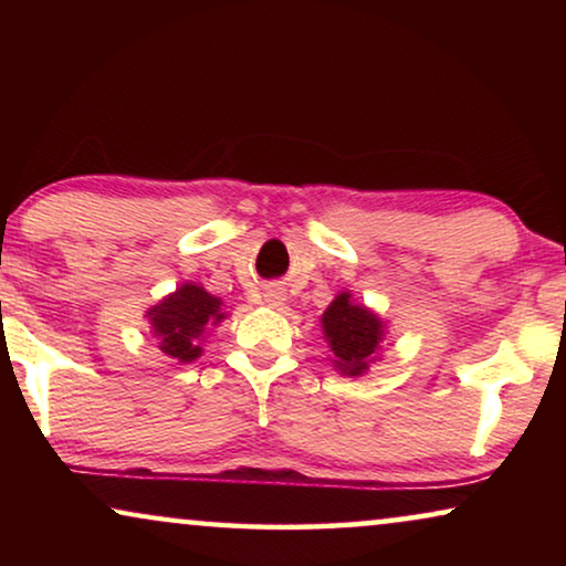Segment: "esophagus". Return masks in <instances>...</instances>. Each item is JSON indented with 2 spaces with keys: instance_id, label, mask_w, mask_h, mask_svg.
<instances>
[{
  "instance_id": "1",
  "label": "esophagus",
  "mask_w": 566,
  "mask_h": 566,
  "mask_svg": "<svg viewBox=\"0 0 566 566\" xmlns=\"http://www.w3.org/2000/svg\"><path fill=\"white\" fill-rule=\"evenodd\" d=\"M265 301H268L270 306H281L283 301H285V296H283L281 291H268V293H265Z\"/></svg>"
}]
</instances>
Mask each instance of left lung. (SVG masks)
Listing matches in <instances>:
<instances>
[{
	"instance_id": "8db88e82",
	"label": "left lung",
	"mask_w": 566,
	"mask_h": 566,
	"mask_svg": "<svg viewBox=\"0 0 566 566\" xmlns=\"http://www.w3.org/2000/svg\"><path fill=\"white\" fill-rule=\"evenodd\" d=\"M324 337L335 353V366L347 376H360L381 343V322L366 306L353 304L350 293L339 296L322 314Z\"/></svg>"
}]
</instances>
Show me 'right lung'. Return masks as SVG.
<instances>
[{"mask_svg":"<svg viewBox=\"0 0 566 566\" xmlns=\"http://www.w3.org/2000/svg\"><path fill=\"white\" fill-rule=\"evenodd\" d=\"M149 316L154 324V335L161 339V350L169 358H177L182 363L196 360L203 353L198 339L203 335L206 324H216L223 319L221 301L192 283L182 285L172 296L161 301L159 306H154Z\"/></svg>","mask_w":566,"mask_h":566,"instance_id":"1","label":"right lung"}]
</instances>
